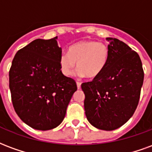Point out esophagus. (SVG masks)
<instances>
[{
    "label": "esophagus",
    "instance_id": "esophagus-1",
    "mask_svg": "<svg viewBox=\"0 0 152 152\" xmlns=\"http://www.w3.org/2000/svg\"><path fill=\"white\" fill-rule=\"evenodd\" d=\"M76 83H77V89H80V88H81V83H79V82H77Z\"/></svg>",
    "mask_w": 152,
    "mask_h": 152
}]
</instances>
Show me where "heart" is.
Segmentation results:
<instances>
[{"label":"heart","mask_w":152,"mask_h":152,"mask_svg":"<svg viewBox=\"0 0 152 152\" xmlns=\"http://www.w3.org/2000/svg\"><path fill=\"white\" fill-rule=\"evenodd\" d=\"M109 59L107 44L94 40L79 41L72 44L68 53L60 56V66L65 76H70L77 63V75L93 78L106 68Z\"/></svg>","instance_id":"1"}]
</instances>
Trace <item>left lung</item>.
<instances>
[{
    "mask_svg": "<svg viewBox=\"0 0 152 152\" xmlns=\"http://www.w3.org/2000/svg\"><path fill=\"white\" fill-rule=\"evenodd\" d=\"M109 59L91 82L83 83L84 109L93 126L113 130L126 123L138 104L144 73L140 57L122 41L107 38Z\"/></svg>",
    "mask_w": 152,
    "mask_h": 152,
    "instance_id": "left-lung-1",
    "label": "left lung"
}]
</instances>
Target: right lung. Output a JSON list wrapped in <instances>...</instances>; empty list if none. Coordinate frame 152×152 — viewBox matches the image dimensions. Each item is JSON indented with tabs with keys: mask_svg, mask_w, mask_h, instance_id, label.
Masks as SVG:
<instances>
[{
	"mask_svg": "<svg viewBox=\"0 0 152 152\" xmlns=\"http://www.w3.org/2000/svg\"><path fill=\"white\" fill-rule=\"evenodd\" d=\"M56 39H37L18 51L9 73L14 110L23 122L39 130L62 122L77 91L75 81L61 70V48Z\"/></svg>",
	"mask_w": 152,
	"mask_h": 152,
	"instance_id": "add662e5",
	"label": "right lung"
}]
</instances>
